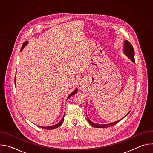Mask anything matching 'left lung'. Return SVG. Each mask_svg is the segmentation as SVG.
<instances>
[{
  "label": "left lung",
  "instance_id": "8db88e82",
  "mask_svg": "<svg viewBox=\"0 0 153 153\" xmlns=\"http://www.w3.org/2000/svg\"><path fill=\"white\" fill-rule=\"evenodd\" d=\"M123 51H124V53L125 54L126 56H127L133 62H135V60H134V48L132 46V45L131 44V43L129 42H128V40H126L124 42V47H123ZM128 113L125 116L126 117ZM87 116V115H86ZM124 117H123L122 119H123ZM87 119H88V122H90V123L94 127H96V128H106V127H108V126H112V125H114L115 124L117 123L120 120H118V121H116V122H113V123H109V124H99V123H94L92 121L90 120V119L87 117ZM121 119V120H122Z\"/></svg>",
  "mask_w": 153,
  "mask_h": 153
}]
</instances>
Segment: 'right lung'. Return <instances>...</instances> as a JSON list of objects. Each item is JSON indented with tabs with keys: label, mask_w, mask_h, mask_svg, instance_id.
Here are the masks:
<instances>
[{
	"label": "right lung",
	"mask_w": 153,
	"mask_h": 153,
	"mask_svg": "<svg viewBox=\"0 0 153 153\" xmlns=\"http://www.w3.org/2000/svg\"><path fill=\"white\" fill-rule=\"evenodd\" d=\"M27 43H28V42H25L24 43V44H23L22 47V48H21V51L24 49V48L25 47V45H27ZM14 82H15L14 83L16 84V77H15V79H14ZM77 91V89H76L74 92H73L72 93H71V94L69 95V96L68 97L67 99H68L69 97H70L71 96H73L74 94L76 93ZM64 116H65V114H64L63 118L62 119V120H61L58 123H57L56 125H52V126H46V127H45V126H39V127H40V128H43V129H55V128L59 127V126H60V125L62 124V123H63V120H64Z\"/></svg>",
	"instance_id": "add662e5"
}]
</instances>
